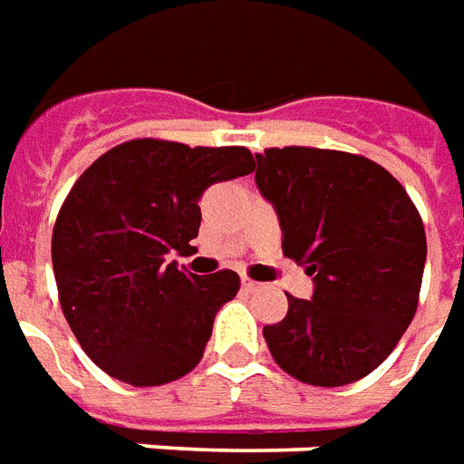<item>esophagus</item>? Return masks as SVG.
<instances>
[{
    "label": "esophagus",
    "instance_id": "obj_1",
    "mask_svg": "<svg viewBox=\"0 0 464 464\" xmlns=\"http://www.w3.org/2000/svg\"><path fill=\"white\" fill-rule=\"evenodd\" d=\"M242 287H245V290H249V292H255V290H259L262 285H259V282H255V279L242 277Z\"/></svg>",
    "mask_w": 464,
    "mask_h": 464
}]
</instances>
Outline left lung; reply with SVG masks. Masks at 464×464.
Segmentation results:
<instances>
[{"instance_id":"obj_1","label":"left lung","mask_w":464,"mask_h":464,"mask_svg":"<svg viewBox=\"0 0 464 464\" xmlns=\"http://www.w3.org/2000/svg\"><path fill=\"white\" fill-rule=\"evenodd\" d=\"M257 157L262 197L282 227V252L314 282L287 295L285 320L262 334L300 382L343 387L387 360L415 317L427 239L405 187L367 157L272 147Z\"/></svg>"}]
</instances>
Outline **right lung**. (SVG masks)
I'll use <instances>...</instances> for the list:
<instances>
[{
    "label": "right lung",
    "mask_w": 464,
    "mask_h": 464,
    "mask_svg": "<svg viewBox=\"0 0 464 464\" xmlns=\"http://www.w3.org/2000/svg\"><path fill=\"white\" fill-rule=\"evenodd\" d=\"M249 172L245 147L132 140L74 182L52 232V267L62 312L100 370L134 387L195 370L239 277H199L167 265V255L192 249L207 187Z\"/></svg>",
    "instance_id": "right-lung-1"
}]
</instances>
